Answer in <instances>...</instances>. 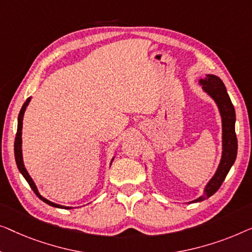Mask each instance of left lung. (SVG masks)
I'll return each instance as SVG.
<instances>
[{"instance_id": "left-lung-1", "label": "left lung", "mask_w": 252, "mask_h": 252, "mask_svg": "<svg viewBox=\"0 0 252 252\" xmlns=\"http://www.w3.org/2000/svg\"><path fill=\"white\" fill-rule=\"evenodd\" d=\"M200 83L203 86L205 92H208L215 101L217 102L222 119V157L217 172L205 187V192L202 196L193 202H200L210 197L217 192L221 186L226 176L235 162L237 154V138L235 133V109L231 98L226 90L225 84L219 77L215 75H207Z\"/></svg>"}]
</instances>
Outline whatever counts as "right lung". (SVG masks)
Listing matches in <instances>:
<instances>
[{"label":"right lung","instance_id":"1","mask_svg":"<svg viewBox=\"0 0 252 252\" xmlns=\"http://www.w3.org/2000/svg\"><path fill=\"white\" fill-rule=\"evenodd\" d=\"M31 98H28L26 102L23 105V107L20 109V113L18 115V129H17V133H16V139H15V158H16V163H17V166H18L19 171L21 172V175L25 177V179L27 180V183L30 184L31 189H33V192L36 194L38 196V198H41L42 201L45 202V203L49 204V205H52V207L55 208H62V209H70L69 207H63V205H60V204H56L54 202L47 200V198H44L43 196L41 195L40 193H38V190L36 189V186H35V184L33 182V179L31 178V176L28 175L27 170L25 169V165H24V162H23V155H21V129H23V116H24V113L26 111V107L28 105V102H30Z\"/></svg>","mask_w":252,"mask_h":252}]
</instances>
